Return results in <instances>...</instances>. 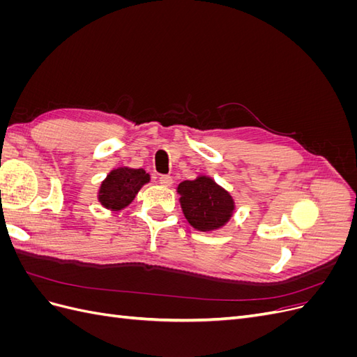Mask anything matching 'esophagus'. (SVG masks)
I'll return each mask as SVG.
<instances>
[{"label": "esophagus", "instance_id": "1", "mask_svg": "<svg viewBox=\"0 0 357 357\" xmlns=\"http://www.w3.org/2000/svg\"><path fill=\"white\" fill-rule=\"evenodd\" d=\"M159 183L162 186H171L172 185V177L171 176H160L159 177Z\"/></svg>", "mask_w": 357, "mask_h": 357}]
</instances>
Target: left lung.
<instances>
[{
  "instance_id": "1",
  "label": "left lung",
  "mask_w": 357,
  "mask_h": 357,
  "mask_svg": "<svg viewBox=\"0 0 357 357\" xmlns=\"http://www.w3.org/2000/svg\"><path fill=\"white\" fill-rule=\"evenodd\" d=\"M177 193L186 220L201 232L220 229L231 220L235 211L231 193L208 176L181 181Z\"/></svg>"
}]
</instances>
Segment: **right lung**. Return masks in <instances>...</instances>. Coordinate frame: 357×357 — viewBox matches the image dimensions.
<instances>
[{"instance_id": "add662e5", "label": "right lung", "mask_w": 357, "mask_h": 357, "mask_svg": "<svg viewBox=\"0 0 357 357\" xmlns=\"http://www.w3.org/2000/svg\"><path fill=\"white\" fill-rule=\"evenodd\" d=\"M149 181L150 176L143 168H114L101 181L98 201L107 210L121 211L134 201L138 190Z\"/></svg>"}]
</instances>
